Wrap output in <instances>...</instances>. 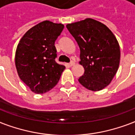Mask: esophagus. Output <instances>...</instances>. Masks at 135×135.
<instances>
[{"instance_id":"34e87169","label":"esophagus","mask_w":135,"mask_h":135,"mask_svg":"<svg viewBox=\"0 0 135 135\" xmlns=\"http://www.w3.org/2000/svg\"><path fill=\"white\" fill-rule=\"evenodd\" d=\"M75 64V62H74V61H71L70 63H69V66H74V65Z\"/></svg>"}]
</instances>
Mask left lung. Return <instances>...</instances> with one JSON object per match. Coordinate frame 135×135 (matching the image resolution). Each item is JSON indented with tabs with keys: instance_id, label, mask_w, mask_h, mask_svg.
I'll list each match as a JSON object with an SVG mask.
<instances>
[{
	"instance_id": "left-lung-1",
	"label": "left lung",
	"mask_w": 135,
	"mask_h": 135,
	"mask_svg": "<svg viewBox=\"0 0 135 135\" xmlns=\"http://www.w3.org/2000/svg\"><path fill=\"white\" fill-rule=\"evenodd\" d=\"M66 28L80 50L84 74L79 83L93 91L102 90L113 80L119 67V44L113 32L94 19L67 24Z\"/></svg>"
}]
</instances>
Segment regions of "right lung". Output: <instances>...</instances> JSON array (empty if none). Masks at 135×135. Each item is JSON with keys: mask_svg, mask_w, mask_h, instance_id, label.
<instances>
[{"mask_svg": "<svg viewBox=\"0 0 135 135\" xmlns=\"http://www.w3.org/2000/svg\"><path fill=\"white\" fill-rule=\"evenodd\" d=\"M64 28L61 23L41 22L29 29L17 45L15 65L19 77L35 94L51 90L65 69L55 61V41Z\"/></svg>", "mask_w": 135, "mask_h": 135, "instance_id": "add662e5", "label": "right lung"}]
</instances>
